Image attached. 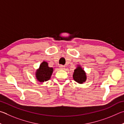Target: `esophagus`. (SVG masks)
Returning <instances> with one entry per match:
<instances>
[{"label":"esophagus","instance_id":"34e87169","mask_svg":"<svg viewBox=\"0 0 124 124\" xmlns=\"http://www.w3.org/2000/svg\"><path fill=\"white\" fill-rule=\"evenodd\" d=\"M59 67H60V68L61 69H62V70H63V69H64L65 68H66V66H63V65H60V66H59Z\"/></svg>","mask_w":124,"mask_h":124}]
</instances>
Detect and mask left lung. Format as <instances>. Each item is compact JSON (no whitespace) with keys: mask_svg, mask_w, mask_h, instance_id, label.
<instances>
[{"mask_svg":"<svg viewBox=\"0 0 124 124\" xmlns=\"http://www.w3.org/2000/svg\"><path fill=\"white\" fill-rule=\"evenodd\" d=\"M73 76L74 80L80 84H82L87 80L86 73L80 65H78L77 68L74 70Z\"/></svg>","mask_w":124,"mask_h":124,"instance_id":"left-lung-1","label":"left lung"}]
</instances>
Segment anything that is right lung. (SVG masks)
I'll use <instances>...</instances> for the list:
<instances>
[{"label": "right lung", "instance_id": "add662e5", "mask_svg": "<svg viewBox=\"0 0 124 124\" xmlns=\"http://www.w3.org/2000/svg\"><path fill=\"white\" fill-rule=\"evenodd\" d=\"M53 68L49 67L48 63L43 61L40 64L39 68L36 71V78L40 82H44L50 79L53 72Z\"/></svg>", "mask_w": 124, "mask_h": 124}]
</instances>
